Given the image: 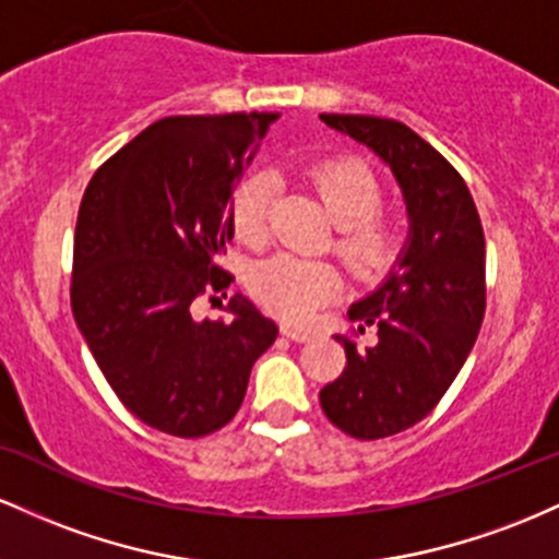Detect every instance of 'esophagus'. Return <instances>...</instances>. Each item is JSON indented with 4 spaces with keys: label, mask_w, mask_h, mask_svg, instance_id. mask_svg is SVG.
Instances as JSON below:
<instances>
[{
    "label": "esophagus",
    "mask_w": 559,
    "mask_h": 559,
    "mask_svg": "<svg viewBox=\"0 0 559 559\" xmlns=\"http://www.w3.org/2000/svg\"><path fill=\"white\" fill-rule=\"evenodd\" d=\"M282 335L290 337V341H296V343H306V341H311L313 332L298 330V328H290V324H285V328H282Z\"/></svg>",
    "instance_id": "esophagus-1"
}]
</instances>
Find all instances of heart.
<instances>
[{
	"label": "heart",
	"instance_id": "heart-1",
	"mask_svg": "<svg viewBox=\"0 0 559 559\" xmlns=\"http://www.w3.org/2000/svg\"><path fill=\"white\" fill-rule=\"evenodd\" d=\"M304 177L337 224L335 250L356 280L385 277L406 248L399 213L385 211L382 181L359 158H324L304 168ZM277 179L255 171L240 181L231 198V227L248 246L269 237ZM248 290L266 311L290 324H306L343 290V272L324 259L277 253L250 269Z\"/></svg>",
	"mask_w": 559,
	"mask_h": 559
}]
</instances>
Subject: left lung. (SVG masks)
Segmentation results:
<instances>
[{
	"mask_svg": "<svg viewBox=\"0 0 559 559\" xmlns=\"http://www.w3.org/2000/svg\"><path fill=\"white\" fill-rule=\"evenodd\" d=\"M328 127L372 147L396 174L412 216L404 259L348 319L378 341L337 335L346 369L319 391L335 428L359 441L425 419L460 374L486 313V240L465 179L423 136L393 118L324 112Z\"/></svg>",
	"mask_w": 559,
	"mask_h": 559,
	"instance_id": "1",
	"label": "left lung"
}]
</instances>
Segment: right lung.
<instances>
[{
    "mask_svg": "<svg viewBox=\"0 0 559 559\" xmlns=\"http://www.w3.org/2000/svg\"><path fill=\"white\" fill-rule=\"evenodd\" d=\"M277 112L160 118L110 155L81 198L71 309L112 393L150 428L222 430L277 322L231 298L229 322H195L224 293L231 198ZM227 298V293H224Z\"/></svg>",
    "mask_w": 559,
    "mask_h": 559,
    "instance_id": "1",
    "label": "right lung"
}]
</instances>
